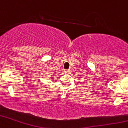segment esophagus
I'll use <instances>...</instances> for the list:
<instances>
[{"label":"esophagus","mask_w":128,"mask_h":128,"mask_svg":"<svg viewBox=\"0 0 128 128\" xmlns=\"http://www.w3.org/2000/svg\"><path fill=\"white\" fill-rule=\"evenodd\" d=\"M64 70V73H65V74H70V72H71V70H70V69H67V70Z\"/></svg>","instance_id":"obj_1"}]
</instances>
